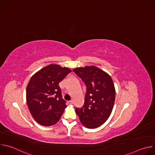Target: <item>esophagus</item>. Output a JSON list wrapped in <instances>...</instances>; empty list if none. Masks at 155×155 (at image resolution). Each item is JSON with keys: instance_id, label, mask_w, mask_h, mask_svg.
Masks as SVG:
<instances>
[{"instance_id": "esophagus-1", "label": "esophagus", "mask_w": 155, "mask_h": 155, "mask_svg": "<svg viewBox=\"0 0 155 155\" xmlns=\"http://www.w3.org/2000/svg\"><path fill=\"white\" fill-rule=\"evenodd\" d=\"M73 104V102L72 101H70L68 102V104Z\"/></svg>"}]
</instances>
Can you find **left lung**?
Returning <instances> with one entry per match:
<instances>
[{"label": "left lung", "mask_w": 155, "mask_h": 155, "mask_svg": "<svg viewBox=\"0 0 155 155\" xmlns=\"http://www.w3.org/2000/svg\"><path fill=\"white\" fill-rule=\"evenodd\" d=\"M86 86L84 104L75 112L82 124L94 129L103 124L114 108L115 90L110 76L95 66H86L73 70Z\"/></svg>", "instance_id": "left-lung-1"}]
</instances>
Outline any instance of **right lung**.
Here are the masks:
<instances>
[{
	"label": "right lung",
	"instance_id": "1",
	"mask_svg": "<svg viewBox=\"0 0 155 155\" xmlns=\"http://www.w3.org/2000/svg\"><path fill=\"white\" fill-rule=\"evenodd\" d=\"M71 70L51 64L35 73L26 89V101L29 111L40 124L50 126L56 124L67 107L62 99L59 83Z\"/></svg>",
	"mask_w": 155,
	"mask_h": 155
}]
</instances>
